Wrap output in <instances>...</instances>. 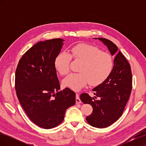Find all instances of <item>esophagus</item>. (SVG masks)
Listing matches in <instances>:
<instances>
[{
  "label": "esophagus",
  "instance_id": "34e87169",
  "mask_svg": "<svg viewBox=\"0 0 146 146\" xmlns=\"http://www.w3.org/2000/svg\"><path fill=\"white\" fill-rule=\"evenodd\" d=\"M76 104H81V100L80 99V98H79V94L78 93H76Z\"/></svg>",
  "mask_w": 146,
  "mask_h": 146
}]
</instances>
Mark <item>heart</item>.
Returning <instances> with one entry per match:
<instances>
[{"label": "heart", "mask_w": 146, "mask_h": 146, "mask_svg": "<svg viewBox=\"0 0 146 146\" xmlns=\"http://www.w3.org/2000/svg\"><path fill=\"white\" fill-rule=\"evenodd\" d=\"M71 59L81 63L78 73H70L63 80L64 86L78 90L90 83L97 86L103 83L111 74L113 68L112 56L107 52L88 44H80L73 47L69 54L61 52L55 60V68L61 75L69 71Z\"/></svg>", "instance_id": "heart-1"}]
</instances>
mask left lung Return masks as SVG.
I'll return each mask as SVG.
<instances>
[{
	"label": "left lung",
	"instance_id": "1",
	"mask_svg": "<svg viewBox=\"0 0 146 146\" xmlns=\"http://www.w3.org/2000/svg\"><path fill=\"white\" fill-rule=\"evenodd\" d=\"M98 39L107 46L110 54L116 55L113 70L110 76L94 88L95 96L91 98L82 93L80 98L84 104L93 108L91 115L86 117L88 123L99 129L111 125L119 119L129 99L132 88V75L129 63L112 41L102 38ZM97 97L99 100H96Z\"/></svg>",
	"mask_w": 146,
	"mask_h": 146
}]
</instances>
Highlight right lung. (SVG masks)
<instances>
[{
	"label": "right lung",
	"instance_id": "right-lung-1",
	"mask_svg": "<svg viewBox=\"0 0 146 146\" xmlns=\"http://www.w3.org/2000/svg\"><path fill=\"white\" fill-rule=\"evenodd\" d=\"M64 39L37 42L20 59L15 73V90L19 102L34 123L45 129L60 125L65 111L76 104V93L60 90L55 60Z\"/></svg>",
	"mask_w": 146,
	"mask_h": 146
}]
</instances>
